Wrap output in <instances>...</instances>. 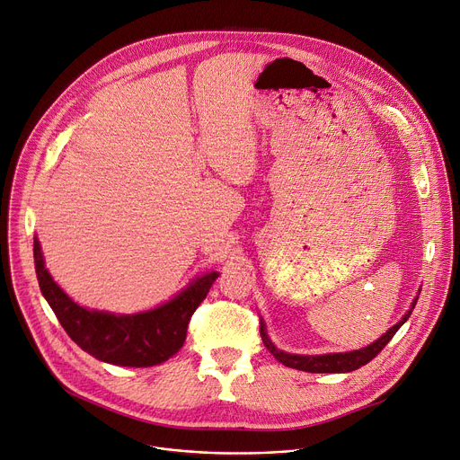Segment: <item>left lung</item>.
Returning a JSON list of instances; mask_svg holds the SVG:
<instances>
[{
	"mask_svg": "<svg viewBox=\"0 0 460 460\" xmlns=\"http://www.w3.org/2000/svg\"><path fill=\"white\" fill-rule=\"evenodd\" d=\"M416 301H419V297L412 301L407 314L394 326H391L380 340H376L374 343L367 345L365 349L352 350V352H336V354H323V356H301V354L282 352L268 338L266 324L262 321H261V336H262L266 349L275 356V359H279L282 365H286L289 368H297V370H305V372H352V370L367 365L370 359H374L385 349V345L393 340L398 328L409 319Z\"/></svg>",
	"mask_w": 460,
	"mask_h": 460,
	"instance_id": "left-lung-1",
	"label": "left lung"
}]
</instances>
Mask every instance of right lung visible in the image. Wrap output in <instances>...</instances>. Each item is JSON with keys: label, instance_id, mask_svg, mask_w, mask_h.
<instances>
[{"label": "right lung", "instance_id": "right-lung-1", "mask_svg": "<svg viewBox=\"0 0 460 460\" xmlns=\"http://www.w3.org/2000/svg\"><path fill=\"white\" fill-rule=\"evenodd\" d=\"M32 252L41 294L67 336L93 358L122 367H152L172 358L185 343L192 314L218 279L217 271L205 273L174 299L154 310L115 315L78 306L46 270L38 238H34Z\"/></svg>", "mask_w": 460, "mask_h": 460}]
</instances>
